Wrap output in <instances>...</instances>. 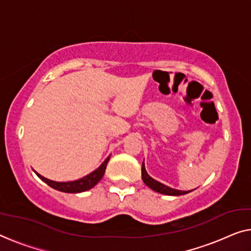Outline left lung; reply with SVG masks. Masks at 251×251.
<instances>
[{
	"label": "left lung",
	"mask_w": 251,
	"mask_h": 251,
	"mask_svg": "<svg viewBox=\"0 0 251 251\" xmlns=\"http://www.w3.org/2000/svg\"><path fill=\"white\" fill-rule=\"evenodd\" d=\"M142 179H143V182L148 187H150L152 190H154V192L159 193V194H163V195H169V196H180V195H185V194H188L192 192V190H188V192H186V190H178V189H175V188H171V187L167 186V185H163L162 182H160L158 180H155V179H153L151 176H150L147 170H145V164L144 161L142 163Z\"/></svg>",
	"instance_id": "left-lung-1"
}]
</instances>
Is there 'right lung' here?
Masks as SVG:
<instances>
[{"label":"right lung","mask_w":251,"mask_h":251,"mask_svg":"<svg viewBox=\"0 0 251 251\" xmlns=\"http://www.w3.org/2000/svg\"><path fill=\"white\" fill-rule=\"evenodd\" d=\"M110 155L104 160V161L101 163V166L99 168H97L95 171H92L91 174H89L85 176L83 178L77 179V180H73V181H54L50 180V179H47L43 177L42 175H39L38 173H35L38 177L42 179L44 182H46L48 186H50L51 188H54L56 190H59V192L63 193H71V194H76V193H82V192H87V190L91 189L95 187L98 182L101 180V178L103 177L104 171H106V167L107 163L109 161Z\"/></svg>","instance_id":"1"}]
</instances>
